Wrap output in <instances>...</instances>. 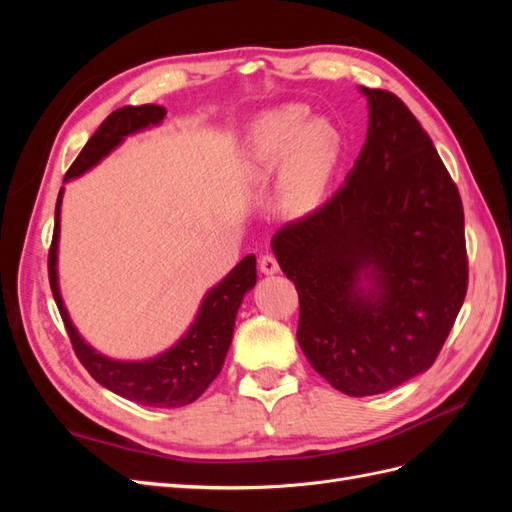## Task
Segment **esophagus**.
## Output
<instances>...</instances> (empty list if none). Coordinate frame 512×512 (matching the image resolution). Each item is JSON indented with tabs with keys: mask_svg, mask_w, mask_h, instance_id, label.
I'll return each mask as SVG.
<instances>
[{
	"mask_svg": "<svg viewBox=\"0 0 512 512\" xmlns=\"http://www.w3.org/2000/svg\"><path fill=\"white\" fill-rule=\"evenodd\" d=\"M258 265H260V271L265 273V275H273V273L280 271V265H277V258L273 254H269V252L260 256Z\"/></svg>",
	"mask_w": 512,
	"mask_h": 512,
	"instance_id": "obj_1",
	"label": "esophagus"
}]
</instances>
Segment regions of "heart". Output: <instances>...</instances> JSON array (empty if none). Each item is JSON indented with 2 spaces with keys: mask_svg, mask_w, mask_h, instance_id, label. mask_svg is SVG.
I'll return each instance as SVG.
<instances>
[{
  "mask_svg": "<svg viewBox=\"0 0 512 512\" xmlns=\"http://www.w3.org/2000/svg\"><path fill=\"white\" fill-rule=\"evenodd\" d=\"M337 156V134L324 119L307 123V108L290 104L258 123L252 162L262 175L286 165L284 203L294 213L314 209Z\"/></svg>",
  "mask_w": 512,
  "mask_h": 512,
  "instance_id": "b5f03b06",
  "label": "heart"
}]
</instances>
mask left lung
Here are the masks:
<instances>
[{"label":"left lung","mask_w":512,"mask_h":512,"mask_svg":"<svg viewBox=\"0 0 512 512\" xmlns=\"http://www.w3.org/2000/svg\"><path fill=\"white\" fill-rule=\"evenodd\" d=\"M361 91L369 128L354 168L327 203L273 237L299 292V346L350 397L427 371L468 290L455 181L404 102Z\"/></svg>","instance_id":"8db88e82"}]
</instances>
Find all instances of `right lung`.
Segmentation results:
<instances>
[{"instance_id": "add662e5", "label": "right lung", "mask_w": 512, "mask_h": 512, "mask_svg": "<svg viewBox=\"0 0 512 512\" xmlns=\"http://www.w3.org/2000/svg\"><path fill=\"white\" fill-rule=\"evenodd\" d=\"M166 117V108L158 104L123 106L108 115L96 134L89 138L79 158L72 162L64 181L83 175L85 170L96 166L108 156L123 138L149 126H158ZM59 190L55 205V228L49 250V282L61 320L66 324L72 348L79 356L83 367L91 378L106 386L108 391L126 397L134 404L151 408H181L196 401L207 391V386L218 378L224 365L226 352L235 331V318L239 305L247 290L256 284V256H245L224 280L207 292V297L198 309V316L190 331L179 342L147 361H115L96 352L74 329V324L61 301L57 284V241H59V211H61Z\"/></svg>"}]
</instances>
